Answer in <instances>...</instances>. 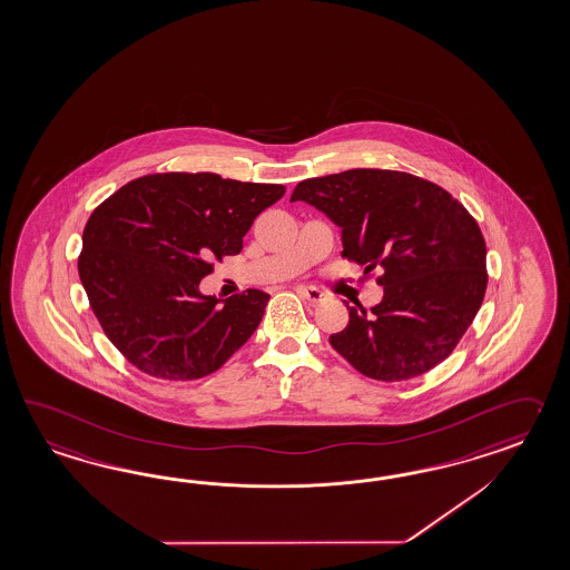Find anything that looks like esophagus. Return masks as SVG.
<instances>
[{
    "label": "esophagus",
    "instance_id": "esophagus-1",
    "mask_svg": "<svg viewBox=\"0 0 570 570\" xmlns=\"http://www.w3.org/2000/svg\"><path fill=\"white\" fill-rule=\"evenodd\" d=\"M296 291H298V294H301L303 298H306L308 303H320V301H323V298L327 296L325 292L315 288V286H298Z\"/></svg>",
    "mask_w": 570,
    "mask_h": 570
}]
</instances>
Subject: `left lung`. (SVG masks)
<instances>
[{"instance_id":"left-lung-1","label":"left lung","mask_w":570,"mask_h":570,"mask_svg":"<svg viewBox=\"0 0 570 570\" xmlns=\"http://www.w3.org/2000/svg\"><path fill=\"white\" fill-rule=\"evenodd\" d=\"M306 202L342 228V255L385 274L383 301L347 306L330 344L358 373L407 381L443 362L472 325L487 292V243L470 212L443 187L410 173L352 168L298 183Z\"/></svg>"}]
</instances>
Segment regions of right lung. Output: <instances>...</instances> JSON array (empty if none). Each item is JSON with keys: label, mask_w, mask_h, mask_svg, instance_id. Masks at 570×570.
Returning <instances> with one entry per match:
<instances>
[{"label": "right lung", "mask_w": 570, "mask_h": 570, "mask_svg": "<svg viewBox=\"0 0 570 570\" xmlns=\"http://www.w3.org/2000/svg\"><path fill=\"white\" fill-rule=\"evenodd\" d=\"M286 187L214 173H165L127 183L86 223L78 272L90 306L127 361L148 375L194 381L249 340L269 294L199 292L209 259L243 249L253 220Z\"/></svg>", "instance_id": "1"}]
</instances>
